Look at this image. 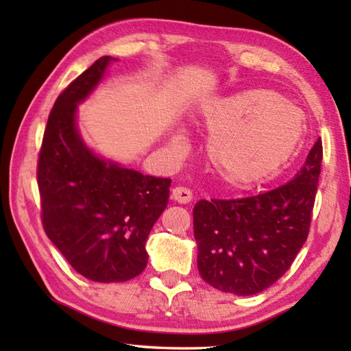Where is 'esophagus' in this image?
Instances as JSON below:
<instances>
[{"instance_id":"esophagus-1","label":"esophagus","mask_w":351,"mask_h":351,"mask_svg":"<svg viewBox=\"0 0 351 351\" xmlns=\"http://www.w3.org/2000/svg\"><path fill=\"white\" fill-rule=\"evenodd\" d=\"M171 198H173L176 203H180V204H187L192 201L193 195L187 187L176 186L173 190H171Z\"/></svg>"}]
</instances>
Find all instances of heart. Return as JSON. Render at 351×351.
Masks as SVG:
<instances>
[{
  "label": "heart",
  "mask_w": 351,
  "mask_h": 351,
  "mask_svg": "<svg viewBox=\"0 0 351 351\" xmlns=\"http://www.w3.org/2000/svg\"><path fill=\"white\" fill-rule=\"evenodd\" d=\"M199 122L210 136L207 162L219 181L249 187L271 180L295 153L305 136L302 111L277 93L247 90L217 97L199 110ZM175 152L184 136L171 139Z\"/></svg>",
  "instance_id": "obj_1"
}]
</instances>
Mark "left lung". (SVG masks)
Segmentation results:
<instances>
[{
	"mask_svg": "<svg viewBox=\"0 0 351 351\" xmlns=\"http://www.w3.org/2000/svg\"><path fill=\"white\" fill-rule=\"evenodd\" d=\"M322 141L289 182L235 199H201L193 207L198 271L224 293L258 294L276 283L306 241L322 165Z\"/></svg>",
	"mask_w": 351,
	"mask_h": 351,
	"instance_id": "1",
	"label": "left lung"
}]
</instances>
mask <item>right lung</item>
Instances as JSON below:
<instances>
[{
	"instance_id": "add662e5",
	"label": "right lung",
	"mask_w": 351,
	"mask_h": 351,
	"mask_svg": "<svg viewBox=\"0 0 351 351\" xmlns=\"http://www.w3.org/2000/svg\"><path fill=\"white\" fill-rule=\"evenodd\" d=\"M114 60L100 57L57 97L37 165L46 235L79 274L100 283L127 282L145 269V241L171 182L100 159L80 138L77 104Z\"/></svg>"
}]
</instances>
